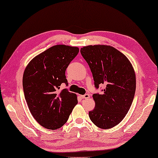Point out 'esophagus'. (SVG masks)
I'll return each mask as SVG.
<instances>
[{
	"label": "esophagus",
	"instance_id": "obj_1",
	"mask_svg": "<svg viewBox=\"0 0 158 158\" xmlns=\"http://www.w3.org/2000/svg\"><path fill=\"white\" fill-rule=\"evenodd\" d=\"M81 98L82 99H89L90 98V95L89 94H85L83 95H81Z\"/></svg>",
	"mask_w": 158,
	"mask_h": 158
}]
</instances>
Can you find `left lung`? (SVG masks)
Here are the masks:
<instances>
[{
	"mask_svg": "<svg viewBox=\"0 0 158 158\" xmlns=\"http://www.w3.org/2000/svg\"><path fill=\"white\" fill-rule=\"evenodd\" d=\"M80 53L91 69L96 89L104 85L102 93H94L95 107L89 112L96 126L109 129L123 119L132 104L136 76L130 60L116 48L105 45L85 46Z\"/></svg>",
	"mask_w": 158,
	"mask_h": 158,
	"instance_id": "obj_1",
	"label": "left lung"
}]
</instances>
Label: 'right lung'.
Returning a JSON list of instances; mask_svg holds the SVG:
<instances>
[{"label": "right lung", "mask_w": 158, "mask_h": 158, "mask_svg": "<svg viewBox=\"0 0 158 158\" xmlns=\"http://www.w3.org/2000/svg\"><path fill=\"white\" fill-rule=\"evenodd\" d=\"M78 52L77 47L56 45L26 67L22 79L25 99L35 119L45 128L62 127L78 103L75 93L59 89L63 83L68 85L65 71Z\"/></svg>", "instance_id": "1"}]
</instances>
